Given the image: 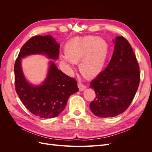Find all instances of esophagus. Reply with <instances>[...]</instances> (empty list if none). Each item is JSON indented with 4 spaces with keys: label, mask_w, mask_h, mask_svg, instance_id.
Returning <instances> with one entry per match:
<instances>
[{
    "label": "esophagus",
    "mask_w": 152,
    "mask_h": 152,
    "mask_svg": "<svg viewBox=\"0 0 152 152\" xmlns=\"http://www.w3.org/2000/svg\"><path fill=\"white\" fill-rule=\"evenodd\" d=\"M77 85H78V87H79L80 91H82L86 89V86H84V84H82V83H80V82H79Z\"/></svg>",
    "instance_id": "esophagus-1"
}]
</instances>
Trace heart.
Returning <instances> with one entry per match:
<instances>
[{
	"instance_id": "obj_1",
	"label": "heart",
	"mask_w": 152,
	"mask_h": 152,
	"mask_svg": "<svg viewBox=\"0 0 152 152\" xmlns=\"http://www.w3.org/2000/svg\"><path fill=\"white\" fill-rule=\"evenodd\" d=\"M108 53L105 40L95 36H85L70 40L65 46L61 59L70 70L73 63L79 64V71L86 79H93L102 71Z\"/></svg>"
}]
</instances>
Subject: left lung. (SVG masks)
I'll list each match as a JSON object with an SVG mask.
<instances>
[{
	"label": "left lung",
	"instance_id": "1",
	"mask_svg": "<svg viewBox=\"0 0 152 152\" xmlns=\"http://www.w3.org/2000/svg\"><path fill=\"white\" fill-rule=\"evenodd\" d=\"M113 42L111 60L89 86L96 93L90 109L99 117H112L125 112L140 84V66L130 44L122 36Z\"/></svg>",
	"mask_w": 152,
	"mask_h": 152
}]
</instances>
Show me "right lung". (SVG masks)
I'll list each match as a JSON object with an SVG mask.
<instances>
[{"label":"right lung","mask_w":152,"mask_h":152,"mask_svg":"<svg viewBox=\"0 0 152 152\" xmlns=\"http://www.w3.org/2000/svg\"><path fill=\"white\" fill-rule=\"evenodd\" d=\"M59 48V44L50 35L32 37L22 46L14 67L17 94L31 113L41 118H54L62 112L69 97L79 91L77 81L58 70L54 62L50 61L48 75L42 84L31 85L26 81L23 73L21 58L40 54L49 59H57Z\"/></svg>","instance_id":"add662e5"}]
</instances>
